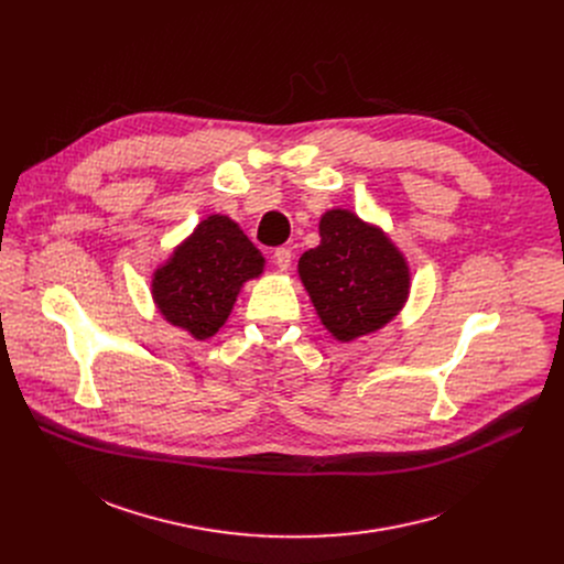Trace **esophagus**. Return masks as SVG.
I'll return each mask as SVG.
<instances>
[{"label": "esophagus", "instance_id": "esophagus-1", "mask_svg": "<svg viewBox=\"0 0 564 564\" xmlns=\"http://www.w3.org/2000/svg\"><path fill=\"white\" fill-rule=\"evenodd\" d=\"M274 263L281 272H285L292 265V250L290 248H279L274 250Z\"/></svg>", "mask_w": 564, "mask_h": 564}]
</instances>
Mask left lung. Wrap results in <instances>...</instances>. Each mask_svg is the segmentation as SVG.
Wrapping results in <instances>:
<instances>
[{"label": "left lung", "instance_id": "1", "mask_svg": "<svg viewBox=\"0 0 564 564\" xmlns=\"http://www.w3.org/2000/svg\"><path fill=\"white\" fill-rule=\"evenodd\" d=\"M321 243L299 259V279L324 328L341 344L381 330L411 292V268L390 236L350 209L318 220Z\"/></svg>", "mask_w": 564, "mask_h": 564}]
</instances>
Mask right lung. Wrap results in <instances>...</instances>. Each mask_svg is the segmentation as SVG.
Instances as JSON below:
<instances>
[{"label":"right lung","instance_id":"add662e5","mask_svg":"<svg viewBox=\"0 0 564 564\" xmlns=\"http://www.w3.org/2000/svg\"><path fill=\"white\" fill-rule=\"evenodd\" d=\"M263 268V254L238 223L212 214L155 268L151 296L167 324L205 341L225 326L240 288Z\"/></svg>","mask_w":564,"mask_h":564}]
</instances>
